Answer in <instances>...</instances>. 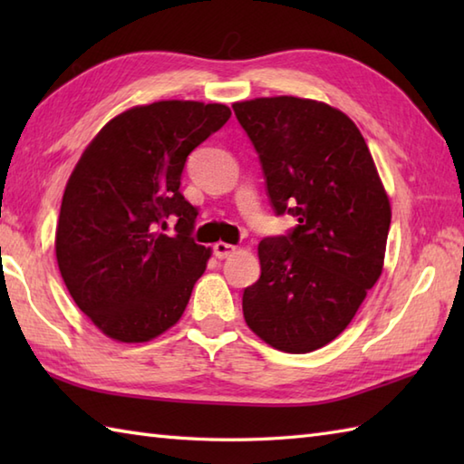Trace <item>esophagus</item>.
I'll list each match as a JSON object with an SVG mask.
<instances>
[{
    "label": "esophagus",
    "instance_id": "34e87169",
    "mask_svg": "<svg viewBox=\"0 0 464 464\" xmlns=\"http://www.w3.org/2000/svg\"><path fill=\"white\" fill-rule=\"evenodd\" d=\"M213 253H215L217 259H227V257H231V255L235 253V247H233V245H229V243H215L213 245Z\"/></svg>",
    "mask_w": 464,
    "mask_h": 464
}]
</instances>
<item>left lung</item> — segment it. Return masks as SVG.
<instances>
[{"label":"left lung","mask_w":464,"mask_h":464,"mask_svg":"<svg viewBox=\"0 0 464 464\" xmlns=\"http://www.w3.org/2000/svg\"><path fill=\"white\" fill-rule=\"evenodd\" d=\"M287 235L259 243L261 277L243 291L249 329L285 353L337 339L382 273L391 203L367 143L334 107L279 95L233 103Z\"/></svg>","instance_id":"left-lung-1"}]
</instances>
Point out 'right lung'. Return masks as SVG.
<instances>
[{"mask_svg":"<svg viewBox=\"0 0 464 464\" xmlns=\"http://www.w3.org/2000/svg\"><path fill=\"white\" fill-rule=\"evenodd\" d=\"M221 103L131 107L87 145L65 185L55 257L77 307L107 337L145 343L181 319L211 249L195 243L197 209L179 191L197 145L227 123ZM176 221V235L159 231Z\"/></svg>","mask_w":464,"mask_h":464,"instance_id":"obj_1","label":"right lung"}]
</instances>
